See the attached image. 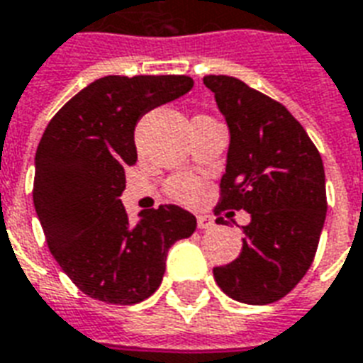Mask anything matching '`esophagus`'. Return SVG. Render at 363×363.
I'll return each instance as SVG.
<instances>
[{
  "label": "esophagus",
  "instance_id": "34e87169",
  "mask_svg": "<svg viewBox=\"0 0 363 363\" xmlns=\"http://www.w3.org/2000/svg\"><path fill=\"white\" fill-rule=\"evenodd\" d=\"M196 225H199L201 231H212L213 227H216V223H213V220L210 216H199V218H196Z\"/></svg>",
  "mask_w": 363,
  "mask_h": 363
}]
</instances>
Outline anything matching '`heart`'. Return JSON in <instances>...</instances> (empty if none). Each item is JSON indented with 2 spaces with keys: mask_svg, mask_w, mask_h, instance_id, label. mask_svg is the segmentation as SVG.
I'll list each match as a JSON object with an SVG mask.
<instances>
[{
  "mask_svg": "<svg viewBox=\"0 0 363 363\" xmlns=\"http://www.w3.org/2000/svg\"><path fill=\"white\" fill-rule=\"evenodd\" d=\"M201 182L195 178V176H189V174H178L167 182V195L170 199L178 202H191L195 201L199 193H201Z\"/></svg>",
  "mask_w": 363,
  "mask_h": 363,
  "instance_id": "heart-1",
  "label": "heart"
}]
</instances>
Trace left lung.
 <instances>
[{
  "instance_id": "obj_1",
  "label": "left lung",
  "mask_w": 363,
  "mask_h": 363,
  "mask_svg": "<svg viewBox=\"0 0 363 363\" xmlns=\"http://www.w3.org/2000/svg\"><path fill=\"white\" fill-rule=\"evenodd\" d=\"M225 115L231 143L216 216L246 210L242 252L213 278L227 296L269 305L311 269L324 227V162L301 123L263 92L229 75H204ZM233 213V212H229ZM216 223L227 225L223 218Z\"/></svg>"
}]
</instances>
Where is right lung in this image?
Instances as JSON below:
<instances>
[{
  "label": "right lung",
  "mask_w": 363,
  "mask_h": 363,
  "mask_svg": "<svg viewBox=\"0 0 363 363\" xmlns=\"http://www.w3.org/2000/svg\"><path fill=\"white\" fill-rule=\"evenodd\" d=\"M187 75H108L77 92L45 128L35 153L33 206L62 271L92 299L134 305L161 286L170 246L196 229L174 204L130 223L121 193L136 164L142 115L191 91Z\"/></svg>",
  "instance_id": "right-lung-1"
}]
</instances>
